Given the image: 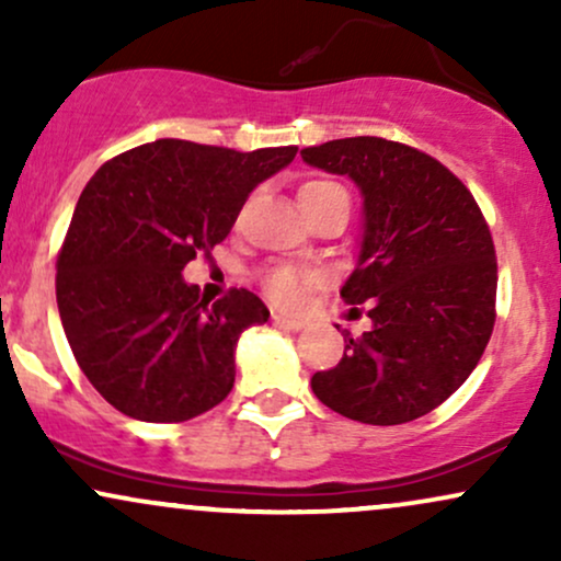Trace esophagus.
Returning a JSON list of instances; mask_svg holds the SVG:
<instances>
[{
	"instance_id": "esophagus-1",
	"label": "esophagus",
	"mask_w": 561,
	"mask_h": 561,
	"mask_svg": "<svg viewBox=\"0 0 561 561\" xmlns=\"http://www.w3.org/2000/svg\"><path fill=\"white\" fill-rule=\"evenodd\" d=\"M272 319H274V324L285 327V330H293V332H300V330H306V321H302V319L285 317V313H274Z\"/></svg>"
}]
</instances>
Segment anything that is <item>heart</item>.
I'll list each match as a JSON object with an SVG mask.
<instances>
[{
	"instance_id": "b5f03b06",
	"label": "heart",
	"mask_w": 561,
	"mask_h": 561,
	"mask_svg": "<svg viewBox=\"0 0 561 561\" xmlns=\"http://www.w3.org/2000/svg\"><path fill=\"white\" fill-rule=\"evenodd\" d=\"M324 186H332V184L311 182V184L302 186L300 195L319 192V190H324ZM313 282H317V274L313 272L285 266V268H276V272L266 276V289L282 308H300L302 302H306V295H308V289L313 287Z\"/></svg>"
}]
</instances>
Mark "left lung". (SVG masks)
Listing matches in <instances>:
<instances>
[{
    "instance_id": "obj_1",
    "label": "left lung",
    "mask_w": 561,
    "mask_h": 561,
    "mask_svg": "<svg viewBox=\"0 0 561 561\" xmlns=\"http://www.w3.org/2000/svg\"><path fill=\"white\" fill-rule=\"evenodd\" d=\"M313 169L362 195V242L343 300L369 302L371 330L345 337L311 390L364 424H403L437 409L478 366L495 321V250L469 190L435 158L379 137L306 147ZM356 311V308H351Z\"/></svg>"
}]
</instances>
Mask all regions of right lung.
<instances>
[{
    "label": "right lung",
    "mask_w": 561,
    "mask_h": 561,
    "mask_svg": "<svg viewBox=\"0 0 561 561\" xmlns=\"http://www.w3.org/2000/svg\"><path fill=\"white\" fill-rule=\"evenodd\" d=\"M295 152L158 139L83 186L57 261V308L81 371L121 414L186 422L234 388L240 334L268 308L250 289L210 306L182 272L227 240L250 192Z\"/></svg>",
    "instance_id": "1"
}]
</instances>
